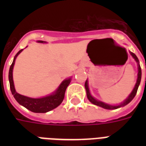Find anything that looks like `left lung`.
<instances>
[{
    "label": "left lung",
    "mask_w": 146,
    "mask_h": 146,
    "mask_svg": "<svg viewBox=\"0 0 146 146\" xmlns=\"http://www.w3.org/2000/svg\"><path fill=\"white\" fill-rule=\"evenodd\" d=\"M131 55L133 56L135 60H136L137 63H138V78H137V81H136V86L134 87L133 90V92H131V94L129 95V97L127 98V99L125 100L124 102L121 103L119 105H110V104H107L104 102H100V101H98V100L95 99L92 96H91V94L89 92V86H88V81H86L85 82V88H86V95H87V98H88V99L90 101V102L92 103V104H96V105H98V106L99 107H102L104 109H108V110H112V109H117L118 108H120V107H123V106H125V105H127V104H129V102H131L132 100L133 99V98L136 96V92H137V90H138V88H139V86L140 84V82H141V76H142V70H141V67H140V65L139 64V59L138 57H136V55L133 53L130 52Z\"/></svg>",
    "instance_id": "left-lung-1"
}]
</instances>
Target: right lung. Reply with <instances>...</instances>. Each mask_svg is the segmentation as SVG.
I'll list each match as a JSON object with an SVG mask.
<instances>
[{
  "mask_svg": "<svg viewBox=\"0 0 146 146\" xmlns=\"http://www.w3.org/2000/svg\"><path fill=\"white\" fill-rule=\"evenodd\" d=\"M38 42H43L42 41H38ZM20 50L17 53L14 57L13 61L10 67L9 70V81H10V88L12 92L13 96L17 100V102L19 104H21L26 108L29 111L35 112V113H46L48 111H50L53 109L56 108L57 106H59L61 104L64 98L65 92L67 86L70 84L71 79H67L62 82L57 91L54 93H53L50 96H46V97L41 98H32L26 97V96H22L20 94L17 93L15 90L14 85H13V69L15 63V59L17 58L19 53L21 52Z\"/></svg>",
  "mask_w": 146,
  "mask_h": 146,
  "instance_id": "right-lung-1",
  "label": "right lung"
}]
</instances>
